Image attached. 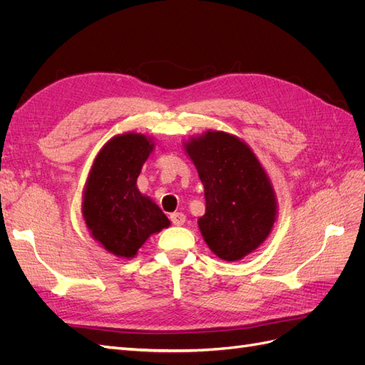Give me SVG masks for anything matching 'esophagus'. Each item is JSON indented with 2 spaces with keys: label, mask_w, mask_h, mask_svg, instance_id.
<instances>
[{
  "label": "esophagus",
  "mask_w": 365,
  "mask_h": 365,
  "mask_svg": "<svg viewBox=\"0 0 365 365\" xmlns=\"http://www.w3.org/2000/svg\"><path fill=\"white\" fill-rule=\"evenodd\" d=\"M170 220L173 222V225L181 227L185 222V216L182 213H173V215H170Z\"/></svg>",
  "instance_id": "obj_1"
}]
</instances>
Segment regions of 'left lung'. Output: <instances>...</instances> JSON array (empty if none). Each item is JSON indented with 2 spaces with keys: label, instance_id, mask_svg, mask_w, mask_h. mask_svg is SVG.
Instances as JSON below:
<instances>
[{
  "label": "left lung",
  "instance_id": "8db88e82",
  "mask_svg": "<svg viewBox=\"0 0 365 365\" xmlns=\"http://www.w3.org/2000/svg\"><path fill=\"white\" fill-rule=\"evenodd\" d=\"M204 185L205 213L197 219L208 248L236 262L268 239L277 220V195L267 170L244 140L205 130L182 143Z\"/></svg>",
  "mask_w": 365,
  "mask_h": 365
}]
</instances>
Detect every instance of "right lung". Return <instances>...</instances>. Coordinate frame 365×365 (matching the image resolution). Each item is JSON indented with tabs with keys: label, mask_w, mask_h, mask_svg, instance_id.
I'll use <instances>...</instances> for the list:
<instances>
[{
	"label": "right lung",
	"mask_w": 365,
	"mask_h": 365,
	"mask_svg": "<svg viewBox=\"0 0 365 365\" xmlns=\"http://www.w3.org/2000/svg\"><path fill=\"white\" fill-rule=\"evenodd\" d=\"M153 138L125 132L98 150L82 193V217L90 236L108 252L132 259L145 242L170 225L161 208L137 187Z\"/></svg>",
	"instance_id": "1"
}]
</instances>
